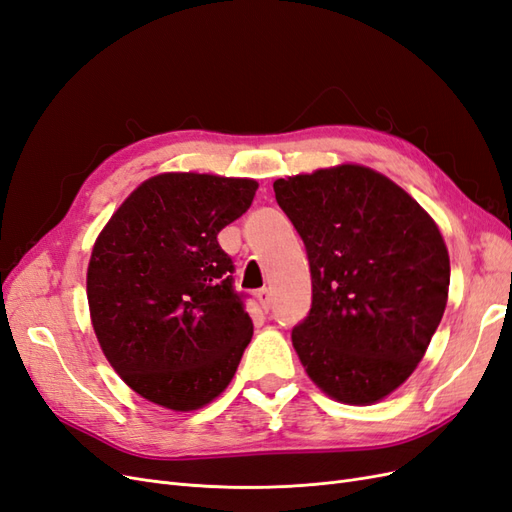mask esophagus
I'll list each match as a JSON object with an SVG mask.
<instances>
[{
    "mask_svg": "<svg viewBox=\"0 0 512 512\" xmlns=\"http://www.w3.org/2000/svg\"><path fill=\"white\" fill-rule=\"evenodd\" d=\"M256 299H258V303L262 305V309H265V312H269V307H271V303H273V294H271V290H269V288H260V290H256Z\"/></svg>",
    "mask_w": 512,
    "mask_h": 512,
    "instance_id": "esophagus-1",
    "label": "esophagus"
}]
</instances>
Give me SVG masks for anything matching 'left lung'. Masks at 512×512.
Returning a JSON list of instances; mask_svg holds the SVG:
<instances>
[{"mask_svg": "<svg viewBox=\"0 0 512 512\" xmlns=\"http://www.w3.org/2000/svg\"><path fill=\"white\" fill-rule=\"evenodd\" d=\"M273 190L312 273V307L292 346L324 393L374 404L408 380L442 320L451 262L440 230L365 166L277 179Z\"/></svg>", "mask_w": 512, "mask_h": 512, "instance_id": "1", "label": "left lung"}]
</instances>
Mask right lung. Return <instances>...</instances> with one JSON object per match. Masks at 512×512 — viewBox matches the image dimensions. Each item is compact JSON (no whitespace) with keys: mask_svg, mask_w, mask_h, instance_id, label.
<instances>
[{"mask_svg":"<svg viewBox=\"0 0 512 512\" xmlns=\"http://www.w3.org/2000/svg\"><path fill=\"white\" fill-rule=\"evenodd\" d=\"M258 183L196 173L147 179L104 226L87 269L91 322L132 391L168 410L209 404L254 333L218 232Z\"/></svg>","mask_w":512,"mask_h":512,"instance_id":"add662e5","label":"right lung"}]
</instances>
